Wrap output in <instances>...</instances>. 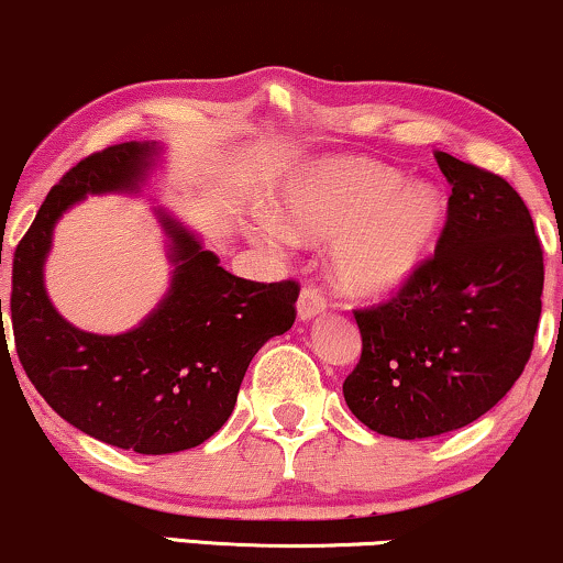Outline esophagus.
I'll use <instances>...</instances> for the list:
<instances>
[{"label": "esophagus", "instance_id": "esophagus-1", "mask_svg": "<svg viewBox=\"0 0 563 563\" xmlns=\"http://www.w3.org/2000/svg\"><path fill=\"white\" fill-rule=\"evenodd\" d=\"M323 310H325L323 291H320L318 287H312V284H308V287H302V291H299V299H297V316H299V320L316 318Z\"/></svg>", "mask_w": 563, "mask_h": 563}]
</instances>
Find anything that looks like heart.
Instances as JSON below:
<instances>
[{"instance_id": "heart-1", "label": "heart", "mask_w": 563, "mask_h": 563, "mask_svg": "<svg viewBox=\"0 0 563 563\" xmlns=\"http://www.w3.org/2000/svg\"><path fill=\"white\" fill-rule=\"evenodd\" d=\"M287 211L297 230L335 238L333 276L356 297H385L406 287L427 261L440 232L444 203L427 184H400V175L367 159H341L291 186ZM276 243L289 230L266 219Z\"/></svg>"}]
</instances>
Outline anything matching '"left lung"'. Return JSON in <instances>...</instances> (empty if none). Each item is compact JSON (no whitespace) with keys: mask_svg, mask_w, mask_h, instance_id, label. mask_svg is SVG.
I'll return each instance as SVG.
<instances>
[{"mask_svg":"<svg viewBox=\"0 0 563 563\" xmlns=\"http://www.w3.org/2000/svg\"><path fill=\"white\" fill-rule=\"evenodd\" d=\"M450 180L434 255L385 302L354 310L362 356L344 379L372 432L421 440L468 427L507 396L530 360L543 247L501 175L437 152Z\"/></svg>","mask_w":563,"mask_h":563,"instance_id":"8db88e82","label":"left lung"}]
</instances>
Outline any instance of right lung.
Wrapping results in <instances>:
<instances>
[{"instance_id": "obj_1", "label": "right lung", "mask_w": 563, "mask_h": 563, "mask_svg": "<svg viewBox=\"0 0 563 563\" xmlns=\"http://www.w3.org/2000/svg\"><path fill=\"white\" fill-rule=\"evenodd\" d=\"M152 155L155 144H113L79 159L51 188L14 251L10 320L25 375L62 419L113 448L167 455L196 448L230 419L255 352L295 323L299 284L224 272L214 253L163 214L175 272L157 310L121 335L69 325L43 289L56 219L87 194L134 191Z\"/></svg>"}]
</instances>
